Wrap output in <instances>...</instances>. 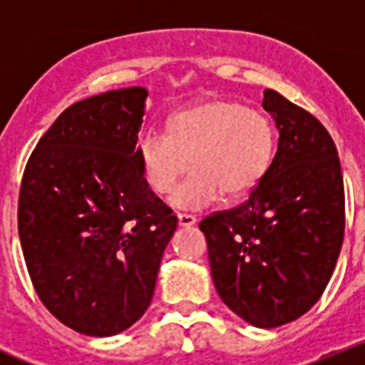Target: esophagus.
Returning <instances> with one entry per match:
<instances>
[{"label":"esophagus","instance_id":"obj_1","mask_svg":"<svg viewBox=\"0 0 365 365\" xmlns=\"http://www.w3.org/2000/svg\"><path fill=\"white\" fill-rule=\"evenodd\" d=\"M177 221H179V227L188 228V227H193V225L197 222V219H195V215L179 214V215H177Z\"/></svg>","mask_w":365,"mask_h":365}]
</instances>
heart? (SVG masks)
<instances>
[{
  "label": "heart",
  "mask_w": 365,
  "mask_h": 365,
  "mask_svg": "<svg viewBox=\"0 0 365 365\" xmlns=\"http://www.w3.org/2000/svg\"><path fill=\"white\" fill-rule=\"evenodd\" d=\"M276 148V131L265 113L235 100H208L180 109L168 135L151 133L138 143V160L150 188L168 195L177 180L193 172L173 192L180 210H202L219 197H240L265 177Z\"/></svg>",
  "instance_id": "1"
}]
</instances>
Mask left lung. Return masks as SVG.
I'll use <instances>...</instances> for the list:
<instances>
[{
	"mask_svg": "<svg viewBox=\"0 0 365 365\" xmlns=\"http://www.w3.org/2000/svg\"><path fill=\"white\" fill-rule=\"evenodd\" d=\"M263 109L278 150L247 202L199 222L219 298L247 324L272 329L318 302L344 241L340 159L318 118L274 89Z\"/></svg>",
	"mask_w": 365,
	"mask_h": 365,
	"instance_id": "8db88e82",
	"label": "left lung"
}]
</instances>
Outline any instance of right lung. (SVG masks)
Returning a JSON list of instances; mask_svg holds the SVG:
<instances>
[{"instance_id": "add662e5", "label": "right lung", "mask_w": 365, "mask_h": 365, "mask_svg": "<svg viewBox=\"0 0 365 365\" xmlns=\"http://www.w3.org/2000/svg\"><path fill=\"white\" fill-rule=\"evenodd\" d=\"M148 89L80 100L40 138L25 168L18 232L32 285L67 327L113 336L153 298L177 228L137 155Z\"/></svg>"}]
</instances>
